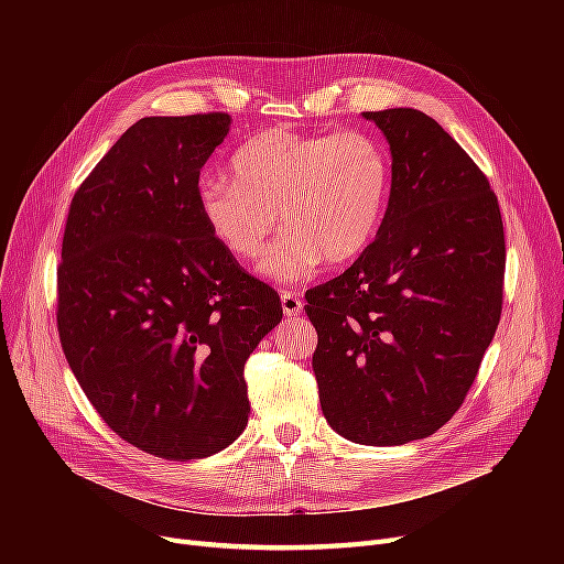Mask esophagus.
Masks as SVG:
<instances>
[{"instance_id":"1","label":"esophagus","mask_w":564,"mask_h":564,"mask_svg":"<svg viewBox=\"0 0 564 564\" xmlns=\"http://www.w3.org/2000/svg\"><path fill=\"white\" fill-rule=\"evenodd\" d=\"M281 308H283V315L292 317V315H300L304 311V302L297 292L285 290V292H281Z\"/></svg>"}]
</instances>
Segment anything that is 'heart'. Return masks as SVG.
<instances>
[{"label":"heart","instance_id":"obj_1","mask_svg":"<svg viewBox=\"0 0 564 564\" xmlns=\"http://www.w3.org/2000/svg\"><path fill=\"white\" fill-rule=\"evenodd\" d=\"M230 169L232 175L200 177L198 213L215 240L245 260L260 251L281 213L288 230L256 264L262 279L279 283L311 279L324 262L361 258L391 185L387 153L364 132L270 130L249 139Z\"/></svg>","mask_w":564,"mask_h":564}]
</instances>
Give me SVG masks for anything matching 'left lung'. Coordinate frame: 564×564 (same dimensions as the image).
Listing matches in <instances>:
<instances>
[{"label":"left lung","mask_w":564,"mask_h":564,"mask_svg":"<svg viewBox=\"0 0 564 564\" xmlns=\"http://www.w3.org/2000/svg\"><path fill=\"white\" fill-rule=\"evenodd\" d=\"M391 148V196L375 242L306 292L313 372L332 430L402 446L446 425L496 334L506 237L485 173L434 118L364 111Z\"/></svg>","instance_id":"obj_1"}]
</instances>
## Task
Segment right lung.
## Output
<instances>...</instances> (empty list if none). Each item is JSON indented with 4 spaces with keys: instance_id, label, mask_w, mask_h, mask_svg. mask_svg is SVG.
<instances>
[{
    "instance_id": "obj_1",
    "label": "right lung",
    "mask_w": 564,
    "mask_h": 564,
    "mask_svg": "<svg viewBox=\"0 0 564 564\" xmlns=\"http://www.w3.org/2000/svg\"><path fill=\"white\" fill-rule=\"evenodd\" d=\"M228 113L145 116L77 189L58 264V338L102 421L164 459L210 457L249 421L245 364L279 294L205 226L196 187Z\"/></svg>"
}]
</instances>
